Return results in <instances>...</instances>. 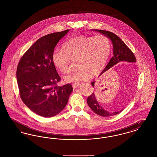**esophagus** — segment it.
<instances>
[{"instance_id": "esophagus-1", "label": "esophagus", "mask_w": 157, "mask_h": 157, "mask_svg": "<svg viewBox=\"0 0 157 157\" xmlns=\"http://www.w3.org/2000/svg\"><path fill=\"white\" fill-rule=\"evenodd\" d=\"M79 84L78 83H75L72 84V87H73V88H76V87H78L79 86Z\"/></svg>"}]
</instances>
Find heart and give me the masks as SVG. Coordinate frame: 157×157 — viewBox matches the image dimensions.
I'll return each mask as SVG.
<instances>
[{"label": "heart", "mask_w": 157, "mask_h": 157, "mask_svg": "<svg viewBox=\"0 0 157 157\" xmlns=\"http://www.w3.org/2000/svg\"><path fill=\"white\" fill-rule=\"evenodd\" d=\"M111 51L108 37L80 36L70 39L62 46V50L53 52V63L60 72L69 71L72 61H76V71L64 77L67 82H78L89 79L91 74L99 72L106 62Z\"/></svg>", "instance_id": "obj_1"}]
</instances>
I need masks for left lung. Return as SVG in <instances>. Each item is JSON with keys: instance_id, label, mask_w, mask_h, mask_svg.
I'll use <instances>...</instances> for the list:
<instances>
[{"instance_id": "8db88e82", "label": "left lung", "mask_w": 157, "mask_h": 157, "mask_svg": "<svg viewBox=\"0 0 157 157\" xmlns=\"http://www.w3.org/2000/svg\"><path fill=\"white\" fill-rule=\"evenodd\" d=\"M93 30L99 32L104 35L106 37L110 39L113 45V56L100 75H102L105 72L111 68L112 67H113L115 65L117 64L121 61H126L129 62H136V58L134 53L117 35H116L112 32L106 30L98 29H93ZM95 83V81L90 83L93 87H94ZM87 103L89 105L90 108L95 113H97L98 115L104 117L117 115L124 110L121 109L118 111L115 112H109L105 110L98 102L95 94L94 93H93L90 97H88L87 99Z\"/></svg>"}]
</instances>
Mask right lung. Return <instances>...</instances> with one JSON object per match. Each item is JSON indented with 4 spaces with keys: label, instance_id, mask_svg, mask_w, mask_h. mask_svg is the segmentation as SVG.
I'll list each match as a JSON object with an SVG mask.
<instances>
[{
    "label": "right lung",
    "instance_id": "right-lung-1",
    "mask_svg": "<svg viewBox=\"0 0 157 157\" xmlns=\"http://www.w3.org/2000/svg\"><path fill=\"white\" fill-rule=\"evenodd\" d=\"M69 31L39 38L25 53L17 67V82L23 103L44 117H52L61 112L73 90L71 83L57 85L60 78L52 60L55 46Z\"/></svg>",
    "mask_w": 157,
    "mask_h": 157
}]
</instances>
